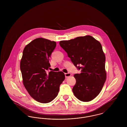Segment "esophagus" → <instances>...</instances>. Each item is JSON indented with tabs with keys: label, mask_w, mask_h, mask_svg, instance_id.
Instances as JSON below:
<instances>
[{
	"label": "esophagus",
	"mask_w": 127,
	"mask_h": 127,
	"mask_svg": "<svg viewBox=\"0 0 127 127\" xmlns=\"http://www.w3.org/2000/svg\"><path fill=\"white\" fill-rule=\"evenodd\" d=\"M65 77L66 78L70 77L71 75L70 73H65Z\"/></svg>",
	"instance_id": "34e87169"
}]
</instances>
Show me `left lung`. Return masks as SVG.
Here are the masks:
<instances>
[{
    "instance_id": "left-lung-1",
    "label": "left lung",
    "mask_w": 127,
    "mask_h": 127,
    "mask_svg": "<svg viewBox=\"0 0 127 127\" xmlns=\"http://www.w3.org/2000/svg\"><path fill=\"white\" fill-rule=\"evenodd\" d=\"M80 74H76L73 88L75 96L79 100L88 102L99 94L106 80L105 55L100 42L91 36H79L60 42Z\"/></svg>"
}]
</instances>
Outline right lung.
Listing matches in <instances>:
<instances>
[{
  "label": "right lung",
  "mask_w": 127,
  "mask_h": 127,
  "mask_svg": "<svg viewBox=\"0 0 127 127\" xmlns=\"http://www.w3.org/2000/svg\"><path fill=\"white\" fill-rule=\"evenodd\" d=\"M56 46L55 41L37 38L26 46L20 61L23 83L30 96L37 101L47 103L58 95L65 79L62 71L47 72L49 58Z\"/></svg>",
  "instance_id": "obj_1"
}]
</instances>
